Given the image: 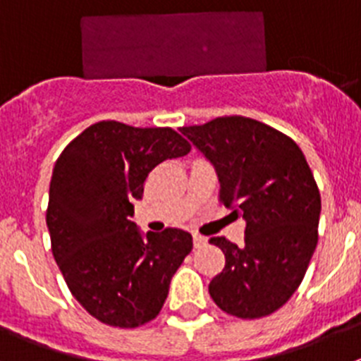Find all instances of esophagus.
<instances>
[{
	"mask_svg": "<svg viewBox=\"0 0 361 361\" xmlns=\"http://www.w3.org/2000/svg\"><path fill=\"white\" fill-rule=\"evenodd\" d=\"M208 244V238L206 237H202V235H193V245H195L197 250H199V247H204V245Z\"/></svg>",
	"mask_w": 361,
	"mask_h": 361,
	"instance_id": "1",
	"label": "esophagus"
}]
</instances>
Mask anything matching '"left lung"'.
I'll return each instance as SVG.
<instances>
[{"label": "left lung", "mask_w": 361, "mask_h": 361, "mask_svg": "<svg viewBox=\"0 0 361 361\" xmlns=\"http://www.w3.org/2000/svg\"><path fill=\"white\" fill-rule=\"evenodd\" d=\"M180 132L215 166L220 202L245 220L242 247L209 240L226 257L209 295L231 317H267L298 289L317 247L322 200L311 168L291 137L250 117H216Z\"/></svg>", "instance_id": "1"}]
</instances>
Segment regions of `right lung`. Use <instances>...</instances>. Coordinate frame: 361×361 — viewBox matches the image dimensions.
<instances>
[{
  "mask_svg": "<svg viewBox=\"0 0 361 361\" xmlns=\"http://www.w3.org/2000/svg\"><path fill=\"white\" fill-rule=\"evenodd\" d=\"M190 149L171 128L101 121L54 164L47 209L52 255L73 298L99 322L132 329L161 312L193 238L177 228L142 237L130 216L149 171Z\"/></svg>",
  "mask_w": 361,
  "mask_h": 361,
  "instance_id": "1",
  "label": "right lung"
}]
</instances>
